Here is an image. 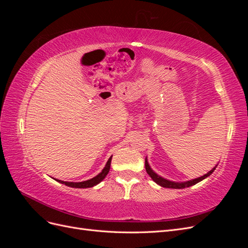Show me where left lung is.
Returning <instances> with one entry per match:
<instances>
[{"label": "left lung", "instance_id": "8db88e82", "mask_svg": "<svg viewBox=\"0 0 248 248\" xmlns=\"http://www.w3.org/2000/svg\"><path fill=\"white\" fill-rule=\"evenodd\" d=\"M217 164H218V163H217ZM217 164L211 170H209L207 174H205L204 176H201V177L196 178V179H191V180H188V181H184V182H175V181H170V180L163 178L159 175H157L156 172L151 169V167H150L147 157H146V160H145V167H146V170L148 172V175L152 178V180L156 184L160 185L161 187H166V188H175V189L186 188V187H190L192 185H196L197 183L202 181V180L206 179L207 177H209L210 175L212 174V172L215 170Z\"/></svg>", "mask_w": 248, "mask_h": 248}]
</instances>
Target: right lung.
Segmentation results:
<instances>
[{"mask_svg":"<svg viewBox=\"0 0 248 248\" xmlns=\"http://www.w3.org/2000/svg\"><path fill=\"white\" fill-rule=\"evenodd\" d=\"M111 157L112 156L109 157L107 164H106V167L103 168V170L99 172L98 175L95 176L92 179L87 180V181H82V182H67V181H62V180H58V179H55V180H57V181L60 182V183L65 184L66 186L73 187V188H89V187H93V186H95L97 184H99L102 181V180L107 177V175L108 174L109 169H110Z\"/></svg>","mask_w":248,"mask_h":248,"instance_id":"1","label":"right lung"}]
</instances>
